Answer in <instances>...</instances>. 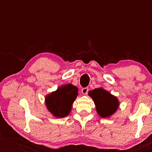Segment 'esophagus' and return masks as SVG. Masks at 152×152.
Masks as SVG:
<instances>
[{
	"label": "esophagus",
	"mask_w": 152,
	"mask_h": 152,
	"mask_svg": "<svg viewBox=\"0 0 152 152\" xmlns=\"http://www.w3.org/2000/svg\"><path fill=\"white\" fill-rule=\"evenodd\" d=\"M88 88H83L82 89V93L83 95H86L88 93Z\"/></svg>",
	"instance_id": "1"
}]
</instances>
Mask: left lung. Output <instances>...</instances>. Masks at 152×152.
I'll use <instances>...</instances> for the list:
<instances>
[{
    "instance_id": "1",
    "label": "left lung",
    "mask_w": 152,
    "mask_h": 152,
    "mask_svg": "<svg viewBox=\"0 0 152 152\" xmlns=\"http://www.w3.org/2000/svg\"><path fill=\"white\" fill-rule=\"evenodd\" d=\"M88 95L93 99L97 113L102 118H110L117 111L120 102L117 97L103 88L90 91Z\"/></svg>"
}]
</instances>
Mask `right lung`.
Returning a JSON list of instances; mask_svg holds the SVG:
<instances>
[{"label":"right lung","instance_id":"right-lung-1","mask_svg":"<svg viewBox=\"0 0 152 152\" xmlns=\"http://www.w3.org/2000/svg\"><path fill=\"white\" fill-rule=\"evenodd\" d=\"M77 95V87L71 84L63 85L45 96V106L54 117L63 118L70 114Z\"/></svg>","mask_w":152,"mask_h":152}]
</instances>
